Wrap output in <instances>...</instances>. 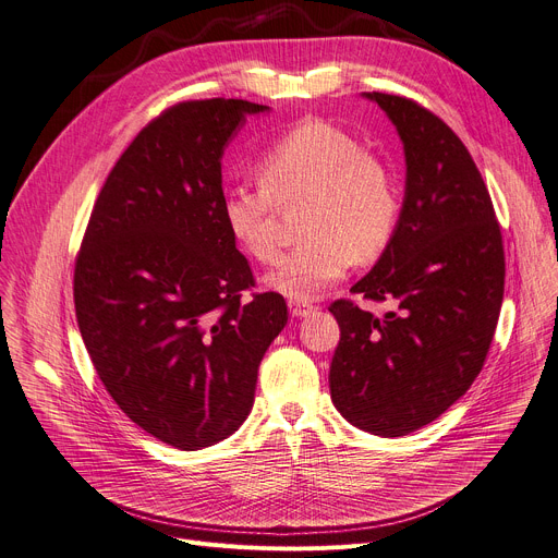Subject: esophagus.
<instances>
[{"label":"esophagus","instance_id":"obj_1","mask_svg":"<svg viewBox=\"0 0 558 558\" xmlns=\"http://www.w3.org/2000/svg\"><path fill=\"white\" fill-rule=\"evenodd\" d=\"M288 308L292 313V317H306L315 306L313 304H306V302H298V300H290L288 302Z\"/></svg>","mask_w":558,"mask_h":558}]
</instances>
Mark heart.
<instances>
[{
	"label": "heart",
	"instance_id": "heart-1",
	"mask_svg": "<svg viewBox=\"0 0 558 558\" xmlns=\"http://www.w3.org/2000/svg\"><path fill=\"white\" fill-rule=\"evenodd\" d=\"M258 186L222 193L227 232L258 264L279 258V209L304 203L300 236L268 283L308 302L336 283L351 260L369 264L399 227V191L385 161L324 119H304L279 135L256 159Z\"/></svg>",
	"mask_w": 558,
	"mask_h": 558
}]
</instances>
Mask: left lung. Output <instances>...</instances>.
Here are the masks:
<instances>
[{
    "label": "left lung",
    "mask_w": 558,
    "mask_h": 558,
    "mask_svg": "<svg viewBox=\"0 0 558 558\" xmlns=\"http://www.w3.org/2000/svg\"><path fill=\"white\" fill-rule=\"evenodd\" d=\"M365 96L397 125L408 178L397 234L351 292L395 300L397 311L329 306L340 324L329 385L355 428L403 437L444 414L482 372L502 306L505 247L462 140L412 98Z\"/></svg>",
    "instance_id": "left-lung-1"
}]
</instances>
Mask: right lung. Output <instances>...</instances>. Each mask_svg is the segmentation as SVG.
<instances>
[{
  "label": "right lung",
  "instance_id": "right-lung-1",
  "mask_svg": "<svg viewBox=\"0 0 558 558\" xmlns=\"http://www.w3.org/2000/svg\"><path fill=\"white\" fill-rule=\"evenodd\" d=\"M266 110L203 98L155 117L117 159L76 254V319L98 378L130 421L180 450L239 430L288 322L279 292H254L220 209L222 150Z\"/></svg>",
  "mask_w": 558,
  "mask_h": 558
}]
</instances>
